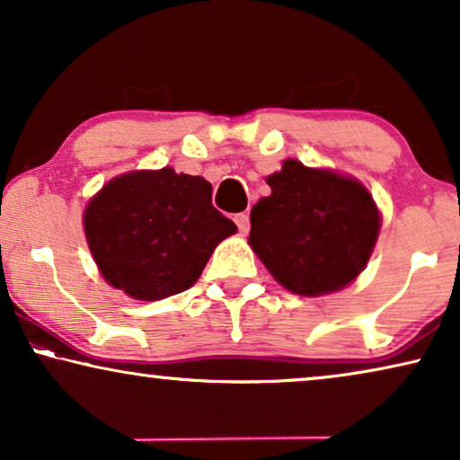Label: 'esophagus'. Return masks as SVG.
I'll use <instances>...</instances> for the list:
<instances>
[{"instance_id":"1","label":"esophagus","mask_w":460,"mask_h":460,"mask_svg":"<svg viewBox=\"0 0 460 460\" xmlns=\"http://www.w3.org/2000/svg\"><path fill=\"white\" fill-rule=\"evenodd\" d=\"M234 222L238 226V230H241V234H247V232H249V216H247V213H238V216H234Z\"/></svg>"}]
</instances>
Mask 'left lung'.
<instances>
[{
  "label": "left lung",
  "mask_w": 460,
  "mask_h": 460,
  "mask_svg": "<svg viewBox=\"0 0 460 460\" xmlns=\"http://www.w3.org/2000/svg\"><path fill=\"white\" fill-rule=\"evenodd\" d=\"M268 184L272 194L251 209L249 244L270 274L307 297L349 285L379 234V211L367 188L293 159Z\"/></svg>",
  "instance_id": "8db88e82"
}]
</instances>
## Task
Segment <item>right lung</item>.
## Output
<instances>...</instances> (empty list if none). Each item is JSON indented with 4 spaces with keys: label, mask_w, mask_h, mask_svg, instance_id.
I'll use <instances>...</instances> for the list:
<instances>
[{
    "label": "right lung",
    "mask_w": 460,
    "mask_h": 460,
    "mask_svg": "<svg viewBox=\"0 0 460 460\" xmlns=\"http://www.w3.org/2000/svg\"><path fill=\"white\" fill-rule=\"evenodd\" d=\"M84 226L104 279L142 301L190 288L236 232L213 207L209 181L172 167L111 180L87 205Z\"/></svg>",
    "instance_id": "obj_1"
}]
</instances>
